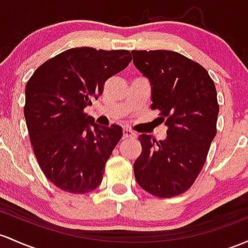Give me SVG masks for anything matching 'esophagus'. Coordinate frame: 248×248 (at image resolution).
<instances>
[{"instance_id": "esophagus-1", "label": "esophagus", "mask_w": 248, "mask_h": 248, "mask_svg": "<svg viewBox=\"0 0 248 248\" xmlns=\"http://www.w3.org/2000/svg\"><path fill=\"white\" fill-rule=\"evenodd\" d=\"M124 138H130V139H134L137 138V134H135L133 130H130L128 128H124Z\"/></svg>"}]
</instances>
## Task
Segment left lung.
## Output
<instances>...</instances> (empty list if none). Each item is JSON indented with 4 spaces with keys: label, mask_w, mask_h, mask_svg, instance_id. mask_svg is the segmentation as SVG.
I'll return each mask as SVG.
<instances>
[{
    "label": "left lung",
    "mask_w": 248,
    "mask_h": 248,
    "mask_svg": "<svg viewBox=\"0 0 248 248\" xmlns=\"http://www.w3.org/2000/svg\"><path fill=\"white\" fill-rule=\"evenodd\" d=\"M133 63L151 83L152 109L160 110L167 137H139L142 152L134 162L139 186L172 198L193 185L217 134L219 105L207 70L170 50H133Z\"/></svg>",
    "instance_id": "left-lung-1"
}]
</instances>
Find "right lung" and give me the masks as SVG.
<instances>
[{
    "label": "right lung",
    "mask_w": 248,
    "mask_h": 248,
    "mask_svg": "<svg viewBox=\"0 0 248 248\" xmlns=\"http://www.w3.org/2000/svg\"><path fill=\"white\" fill-rule=\"evenodd\" d=\"M130 61L128 50L72 48L41 64L27 82L24 118L32 149L48 180L62 190L83 194L102 182L122 128L99 126L84 108Z\"/></svg>",
    "instance_id": "obj_1"
}]
</instances>
